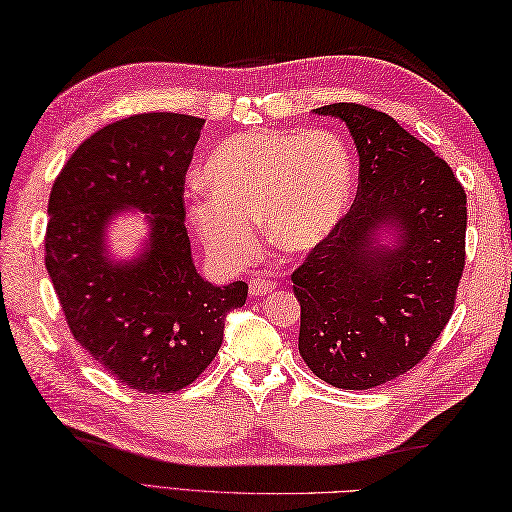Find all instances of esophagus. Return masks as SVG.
<instances>
[{
	"label": "esophagus",
	"mask_w": 512,
	"mask_h": 512,
	"mask_svg": "<svg viewBox=\"0 0 512 512\" xmlns=\"http://www.w3.org/2000/svg\"><path fill=\"white\" fill-rule=\"evenodd\" d=\"M274 289H276V283H271V280H263V278H254L252 283H249V294L252 296H265V294H271Z\"/></svg>",
	"instance_id": "esophagus-1"
}]
</instances>
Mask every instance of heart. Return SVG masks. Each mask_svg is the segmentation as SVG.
Instances as JSON below:
<instances>
[{"instance_id":"obj_1","label":"heart","mask_w":512,"mask_h":512,"mask_svg":"<svg viewBox=\"0 0 512 512\" xmlns=\"http://www.w3.org/2000/svg\"><path fill=\"white\" fill-rule=\"evenodd\" d=\"M353 159L329 130L256 128L229 134L198 174L205 196L187 216L210 254L227 265L254 252L256 221L285 252L325 243L347 214Z\"/></svg>"}]
</instances>
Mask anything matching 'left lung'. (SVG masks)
I'll return each mask as SVG.
<instances>
[{"label": "left lung", "mask_w": 512, "mask_h": 512, "mask_svg": "<svg viewBox=\"0 0 512 512\" xmlns=\"http://www.w3.org/2000/svg\"><path fill=\"white\" fill-rule=\"evenodd\" d=\"M314 112L347 123L360 176L347 216L291 274L298 351L327 384L373 389L413 369L453 314L466 192L448 163L389 114L360 103Z\"/></svg>", "instance_id": "8db88e82"}]
</instances>
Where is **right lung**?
<instances>
[{"instance_id":"1","label":"right lung","mask_w":512,"mask_h":512,"mask_svg":"<svg viewBox=\"0 0 512 512\" xmlns=\"http://www.w3.org/2000/svg\"><path fill=\"white\" fill-rule=\"evenodd\" d=\"M205 119L148 112L110 123L72 152L52 183L46 269L72 336L123 387L174 393L221 349L225 316L247 300L243 280L198 274L183 190ZM139 209L149 243L130 261L107 254L114 215Z\"/></svg>"}]
</instances>
